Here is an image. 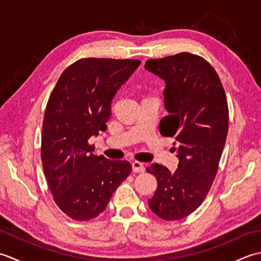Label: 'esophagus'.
Masks as SVG:
<instances>
[{
	"label": "esophagus",
	"instance_id": "1",
	"mask_svg": "<svg viewBox=\"0 0 261 261\" xmlns=\"http://www.w3.org/2000/svg\"><path fill=\"white\" fill-rule=\"evenodd\" d=\"M132 169H134L135 173H143L146 170V167L140 162H134L132 163Z\"/></svg>",
	"mask_w": 261,
	"mask_h": 261
}]
</instances>
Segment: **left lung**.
<instances>
[{"mask_svg": "<svg viewBox=\"0 0 261 261\" xmlns=\"http://www.w3.org/2000/svg\"><path fill=\"white\" fill-rule=\"evenodd\" d=\"M145 68L166 83L168 115L160 122V134L175 137L179 159L174 173L159 164L147 167L158 180L148 204L159 218L176 221L193 213L213 184L229 129L228 102L218 73L197 55L148 59Z\"/></svg>", "mask_w": 261, "mask_h": 261, "instance_id": "left-lung-1", "label": "left lung"}]
</instances>
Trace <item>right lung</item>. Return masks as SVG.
Masks as SVG:
<instances>
[{
  "label": "right lung",
  "instance_id": "1",
  "mask_svg": "<svg viewBox=\"0 0 261 261\" xmlns=\"http://www.w3.org/2000/svg\"><path fill=\"white\" fill-rule=\"evenodd\" d=\"M140 63L82 58L64 70L49 96L41 134L43 173L55 203L73 220L101 214L131 174L126 160L92 153L88 139L107 129L111 101Z\"/></svg>",
  "mask_w": 261,
  "mask_h": 261
}]
</instances>
